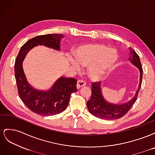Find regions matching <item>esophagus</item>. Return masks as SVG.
<instances>
[{"label":"esophagus","mask_w":155,"mask_h":155,"mask_svg":"<svg viewBox=\"0 0 155 155\" xmlns=\"http://www.w3.org/2000/svg\"><path fill=\"white\" fill-rule=\"evenodd\" d=\"M86 85V82L84 81L83 80H81V79H80V80H78V83H77V88L78 89H79L80 88L85 86Z\"/></svg>","instance_id":"1"}]
</instances>
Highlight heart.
I'll use <instances>...</instances> for the list:
<instances>
[{"label":"heart","instance_id":"1","mask_svg":"<svg viewBox=\"0 0 155 155\" xmlns=\"http://www.w3.org/2000/svg\"><path fill=\"white\" fill-rule=\"evenodd\" d=\"M76 61L70 60L73 67L80 69L81 66H88V73L92 79H99L112 68L118 59L114 48H108L105 45L88 43L79 46L74 52Z\"/></svg>","mask_w":155,"mask_h":155}]
</instances>
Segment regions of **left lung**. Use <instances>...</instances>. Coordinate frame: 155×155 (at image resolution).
I'll use <instances>...</instances> for the list:
<instances>
[{"label": "left lung", "mask_w": 155, "mask_h": 155, "mask_svg": "<svg viewBox=\"0 0 155 155\" xmlns=\"http://www.w3.org/2000/svg\"><path fill=\"white\" fill-rule=\"evenodd\" d=\"M130 58L129 60L140 71V83L137 91L134 96L129 102L121 105H116L107 101L103 96L101 88V82L92 83V95L87 103L88 109L91 113L97 118L103 120H113L121 118L127 113L128 111L137 101L140 89L141 88L143 69L138 55L131 48H129Z\"/></svg>", "instance_id": "left-lung-1"}]
</instances>
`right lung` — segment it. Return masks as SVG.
<instances>
[{
  "instance_id": "right-lung-1",
  "label": "right lung",
  "mask_w": 155,
  "mask_h": 155,
  "mask_svg": "<svg viewBox=\"0 0 155 155\" xmlns=\"http://www.w3.org/2000/svg\"><path fill=\"white\" fill-rule=\"evenodd\" d=\"M62 34H47L34 37L23 45L17 56L15 63V77L18 93L22 102L28 109L41 116H52L67 109L71 94L77 92V80L61 77L48 91H39L28 82L23 70L22 61L28 52L35 46L43 45L60 50Z\"/></svg>"
}]
</instances>
